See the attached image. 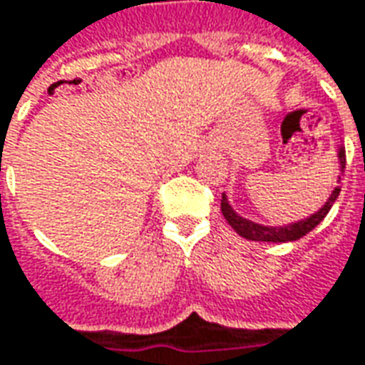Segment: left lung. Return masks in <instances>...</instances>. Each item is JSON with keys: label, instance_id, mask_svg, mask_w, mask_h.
I'll use <instances>...</instances> for the list:
<instances>
[{"label": "left lung", "instance_id": "1", "mask_svg": "<svg viewBox=\"0 0 365 365\" xmlns=\"http://www.w3.org/2000/svg\"><path fill=\"white\" fill-rule=\"evenodd\" d=\"M337 159H339V170L344 173V170H346V149H344L341 145L337 147ZM339 182H341V175L337 178V187H333V192L331 195L327 197V202H325L315 214H311L309 218H303V220L291 222V224H287V226H262V224H258V222L242 218L240 214L234 212V207L230 206L226 194H222V214H224L226 222L236 230V234H240L246 240H255V242H293V240H299V238H303L305 234L311 232V230L329 214V210H331V206L335 204V200H337V195L341 192Z\"/></svg>", "mask_w": 365, "mask_h": 365}]
</instances>
